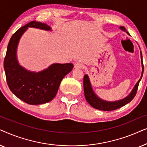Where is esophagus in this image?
Masks as SVG:
<instances>
[{
	"instance_id": "1",
	"label": "esophagus",
	"mask_w": 147,
	"mask_h": 147,
	"mask_svg": "<svg viewBox=\"0 0 147 147\" xmlns=\"http://www.w3.org/2000/svg\"><path fill=\"white\" fill-rule=\"evenodd\" d=\"M74 67L75 68H84V65L81 61H78L74 64Z\"/></svg>"
}]
</instances>
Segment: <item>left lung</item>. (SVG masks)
Returning <instances> with one entry per match:
<instances>
[{
	"mask_svg": "<svg viewBox=\"0 0 147 147\" xmlns=\"http://www.w3.org/2000/svg\"><path fill=\"white\" fill-rule=\"evenodd\" d=\"M120 29L122 30V31H126L128 35H130V34L128 33V32L126 31L125 28L123 26L120 27ZM140 58H141V64H142V74H141V77H140V80H138L137 83L136 84V85L134 86L133 89H132V92H130L129 95L126 96V98H124V99H122L120 100H118V101L115 102H108L105 101V100H102L101 98H98L97 95L94 93L93 89H92V85L90 84V81L88 75L84 76V95H85L86 100H87L88 104L90 106H92V107L94 108H96L98 110H104V111H111V110H114L118 108L122 107V106H125L126 104L129 103L130 102H131L132 99L134 98V96H136V92H137L138 84L141 80L142 77V74H143L144 71V65H143V62H142V53L140 51Z\"/></svg>",
	"mask_w": 147,
	"mask_h": 147,
	"instance_id": "left-lung-1",
	"label": "left lung"
}]
</instances>
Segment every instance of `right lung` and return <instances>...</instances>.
<instances>
[{"label": "right lung", "instance_id": "obj_1", "mask_svg": "<svg viewBox=\"0 0 147 147\" xmlns=\"http://www.w3.org/2000/svg\"><path fill=\"white\" fill-rule=\"evenodd\" d=\"M28 27L45 31L51 29L45 23L31 21L12 35L4 60L6 79L11 91L20 100L31 105L49 102L55 98L63 78L71 71L72 63H54L43 71H28L19 65L17 57L18 43Z\"/></svg>", "mask_w": 147, "mask_h": 147}]
</instances>
